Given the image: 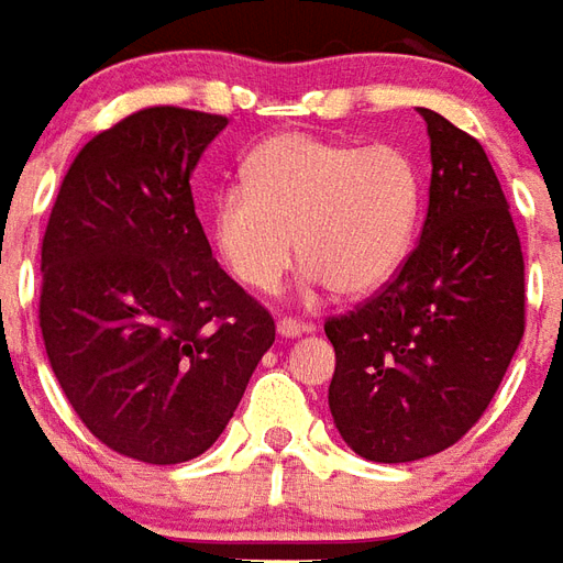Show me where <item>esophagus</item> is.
<instances>
[{"label":"esophagus","instance_id":"esophagus-1","mask_svg":"<svg viewBox=\"0 0 563 563\" xmlns=\"http://www.w3.org/2000/svg\"><path fill=\"white\" fill-rule=\"evenodd\" d=\"M305 331H310V329H307V325H301L298 319H280V322H277V334H280V338H301Z\"/></svg>","mask_w":563,"mask_h":563}]
</instances>
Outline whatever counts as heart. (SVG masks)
Segmentation results:
<instances>
[{"label":"heart","mask_w":563,"mask_h":563,"mask_svg":"<svg viewBox=\"0 0 563 563\" xmlns=\"http://www.w3.org/2000/svg\"><path fill=\"white\" fill-rule=\"evenodd\" d=\"M422 213V174L395 144L358 147L283 132L244 162V186L213 201L210 234L234 280L271 292L292 265L305 283L358 298L410 256Z\"/></svg>","instance_id":"heart-1"}]
</instances>
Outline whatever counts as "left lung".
Masks as SVG:
<instances>
[{
	"mask_svg": "<svg viewBox=\"0 0 563 563\" xmlns=\"http://www.w3.org/2000/svg\"><path fill=\"white\" fill-rule=\"evenodd\" d=\"M431 139L422 238L398 277L325 322L329 407L355 455L404 464L479 422L525 334V258L483 144L419 108Z\"/></svg>",
	"mask_w": 563,
	"mask_h": 563,
	"instance_id": "left-lung-1",
	"label": "left lung"
}]
</instances>
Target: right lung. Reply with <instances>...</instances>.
Returning <instances> with one entry per match:
<instances>
[{"instance_id": "obj_1", "label": "right lung", "mask_w": 563, "mask_h": 563, "mask_svg": "<svg viewBox=\"0 0 563 563\" xmlns=\"http://www.w3.org/2000/svg\"><path fill=\"white\" fill-rule=\"evenodd\" d=\"M229 120L144 108L63 177L42 241L47 362L92 437L144 464L217 443L274 319L217 265L189 177Z\"/></svg>"}]
</instances>
